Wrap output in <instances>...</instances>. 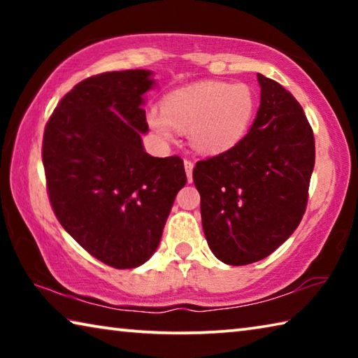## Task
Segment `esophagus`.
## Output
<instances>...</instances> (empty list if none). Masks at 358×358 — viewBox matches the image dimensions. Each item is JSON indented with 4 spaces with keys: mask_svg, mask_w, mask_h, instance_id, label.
<instances>
[{
    "mask_svg": "<svg viewBox=\"0 0 358 358\" xmlns=\"http://www.w3.org/2000/svg\"><path fill=\"white\" fill-rule=\"evenodd\" d=\"M192 169H194V162L185 159V171H186V177L189 183H192Z\"/></svg>",
    "mask_w": 358,
    "mask_h": 358,
    "instance_id": "1",
    "label": "esophagus"
}]
</instances>
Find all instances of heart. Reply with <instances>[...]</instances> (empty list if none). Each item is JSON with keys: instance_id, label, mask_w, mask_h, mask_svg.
<instances>
[{"instance_id": "heart-1", "label": "heart", "mask_w": 358, "mask_h": 358, "mask_svg": "<svg viewBox=\"0 0 358 358\" xmlns=\"http://www.w3.org/2000/svg\"><path fill=\"white\" fill-rule=\"evenodd\" d=\"M256 113V96L243 83L201 82L169 93L147 113L148 128L162 141L189 132L192 148L221 155L243 141Z\"/></svg>"}]
</instances>
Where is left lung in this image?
Segmentation results:
<instances>
[{
    "label": "left lung",
    "instance_id": "1",
    "mask_svg": "<svg viewBox=\"0 0 358 358\" xmlns=\"http://www.w3.org/2000/svg\"><path fill=\"white\" fill-rule=\"evenodd\" d=\"M257 80L260 106L250 132L192 171L207 243L227 265L262 260L294 234L316 159L301 106L278 82L262 74Z\"/></svg>",
    "mask_w": 358,
    "mask_h": 358
}]
</instances>
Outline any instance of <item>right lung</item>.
Returning a JSON list of instances; mask_svg holds the SVG:
<instances>
[{
    "label": "right lung",
    "mask_w": 358,
    "mask_h": 358,
    "mask_svg": "<svg viewBox=\"0 0 358 358\" xmlns=\"http://www.w3.org/2000/svg\"><path fill=\"white\" fill-rule=\"evenodd\" d=\"M153 85L145 69L85 78L59 101L42 142L59 224L85 251L120 270L153 256L186 185L178 156L153 157L143 148V94Z\"/></svg>",
    "instance_id": "1"
}]
</instances>
